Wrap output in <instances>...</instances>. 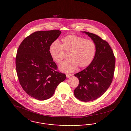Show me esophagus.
Listing matches in <instances>:
<instances>
[{
  "label": "esophagus",
  "instance_id": "1",
  "mask_svg": "<svg viewBox=\"0 0 131 131\" xmlns=\"http://www.w3.org/2000/svg\"><path fill=\"white\" fill-rule=\"evenodd\" d=\"M71 76H72V75H71V74H66V77H67V78H69L71 77Z\"/></svg>",
  "mask_w": 131,
  "mask_h": 131
}]
</instances>
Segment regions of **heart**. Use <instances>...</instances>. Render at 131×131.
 <instances>
[{
	"mask_svg": "<svg viewBox=\"0 0 131 131\" xmlns=\"http://www.w3.org/2000/svg\"><path fill=\"white\" fill-rule=\"evenodd\" d=\"M49 53L52 59L59 63L69 53V59L63 61L59 69L64 72L71 73L79 66L83 68L88 66L93 60L96 46L93 41L75 35H70L61 39V43L54 41L50 45Z\"/></svg>",
	"mask_w": 131,
	"mask_h": 131,
	"instance_id": "obj_1",
	"label": "heart"
}]
</instances>
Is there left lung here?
I'll use <instances>...</instances> for the list:
<instances>
[{"mask_svg":"<svg viewBox=\"0 0 131 131\" xmlns=\"http://www.w3.org/2000/svg\"><path fill=\"white\" fill-rule=\"evenodd\" d=\"M82 32L93 41L96 52L92 63L75 74L79 79V84L74 93L78 99L87 102L99 98L110 87L113 78L115 58L106 41L93 33Z\"/></svg>","mask_w":131,"mask_h":131,"instance_id":"left-lung-1","label":"left lung"}]
</instances>
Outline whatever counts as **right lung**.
<instances>
[{
	"instance_id": "1",
	"label": "right lung",
	"mask_w": 131,
	"mask_h": 131,
	"mask_svg": "<svg viewBox=\"0 0 131 131\" xmlns=\"http://www.w3.org/2000/svg\"><path fill=\"white\" fill-rule=\"evenodd\" d=\"M61 33L58 30L36 31L19 46L16 57L19 81L25 92L35 99H49L66 79L65 74L56 71L57 65L49 50Z\"/></svg>"
}]
</instances>
